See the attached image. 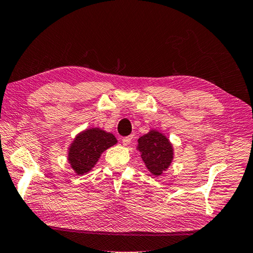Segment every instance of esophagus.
Instances as JSON below:
<instances>
[{
  "label": "esophagus",
  "instance_id": "esophagus-1",
  "mask_svg": "<svg viewBox=\"0 0 253 253\" xmlns=\"http://www.w3.org/2000/svg\"><path fill=\"white\" fill-rule=\"evenodd\" d=\"M132 138H133V136H126V137H123L122 138V144L125 145V146H127L128 144L131 143V141H132Z\"/></svg>",
  "mask_w": 253,
  "mask_h": 253
}]
</instances>
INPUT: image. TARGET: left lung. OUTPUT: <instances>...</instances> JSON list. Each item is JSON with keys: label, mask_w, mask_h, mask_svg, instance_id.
I'll use <instances>...</instances> for the list:
<instances>
[{"label": "left lung", "mask_w": 253, "mask_h": 253, "mask_svg": "<svg viewBox=\"0 0 253 253\" xmlns=\"http://www.w3.org/2000/svg\"><path fill=\"white\" fill-rule=\"evenodd\" d=\"M137 150L146 168L155 176L167 171L173 160L172 144L165 134L156 130H150L138 138Z\"/></svg>", "instance_id": "8db88e82"}]
</instances>
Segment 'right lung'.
I'll use <instances>...</instances> for the list:
<instances>
[{
  "mask_svg": "<svg viewBox=\"0 0 253 253\" xmlns=\"http://www.w3.org/2000/svg\"><path fill=\"white\" fill-rule=\"evenodd\" d=\"M114 134L99 127H92L78 134L68 148V161L74 171L87 173L96 165L106 149L117 144Z\"/></svg>",
  "mask_w": 253,
  "mask_h": 253,
  "instance_id": "obj_1",
  "label": "right lung"
}]
</instances>
